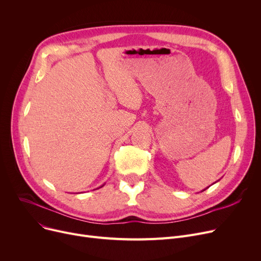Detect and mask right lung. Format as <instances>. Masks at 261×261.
<instances>
[{"label": "right lung", "instance_id": "1", "mask_svg": "<svg viewBox=\"0 0 261 261\" xmlns=\"http://www.w3.org/2000/svg\"><path fill=\"white\" fill-rule=\"evenodd\" d=\"M101 187H102V186H101Z\"/></svg>", "mask_w": 261, "mask_h": 261}]
</instances>
